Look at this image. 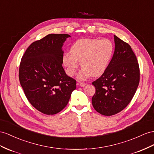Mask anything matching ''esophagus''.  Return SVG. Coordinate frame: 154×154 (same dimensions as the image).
I'll use <instances>...</instances> for the list:
<instances>
[{
  "label": "esophagus",
  "mask_w": 154,
  "mask_h": 154,
  "mask_svg": "<svg viewBox=\"0 0 154 154\" xmlns=\"http://www.w3.org/2000/svg\"><path fill=\"white\" fill-rule=\"evenodd\" d=\"M77 85L81 86V87H84V86L86 85V83H85V82H79V83H78Z\"/></svg>",
  "instance_id": "esophagus-1"
}]
</instances>
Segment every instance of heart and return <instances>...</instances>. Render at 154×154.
I'll use <instances>...</instances> for the list:
<instances>
[{"instance_id": "b5f03b06", "label": "heart", "mask_w": 154, "mask_h": 154, "mask_svg": "<svg viewBox=\"0 0 154 154\" xmlns=\"http://www.w3.org/2000/svg\"><path fill=\"white\" fill-rule=\"evenodd\" d=\"M115 51L113 43L108 39H81L76 41L62 57L67 74L73 76L79 67L82 68L78 79L83 81L90 76L101 75L110 64Z\"/></svg>"}]
</instances>
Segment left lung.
Masks as SVG:
<instances>
[{
  "mask_svg": "<svg viewBox=\"0 0 154 154\" xmlns=\"http://www.w3.org/2000/svg\"><path fill=\"white\" fill-rule=\"evenodd\" d=\"M115 48L107 70L92 82L96 92L92 98L97 112L112 116L122 111L131 101L140 80L139 63L128 43L114 36Z\"/></svg>",
  "mask_w": 154,
  "mask_h": 154,
  "instance_id": "obj_1",
  "label": "left lung"
}]
</instances>
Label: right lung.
<instances>
[{"label": "right lung", "mask_w": 154, "mask_h": 154, "mask_svg": "<svg viewBox=\"0 0 154 154\" xmlns=\"http://www.w3.org/2000/svg\"><path fill=\"white\" fill-rule=\"evenodd\" d=\"M69 34H49L33 42L21 58L19 71L21 86L34 108L54 115L68 104L76 81L62 66V46Z\"/></svg>", "instance_id": "1"}]
</instances>
